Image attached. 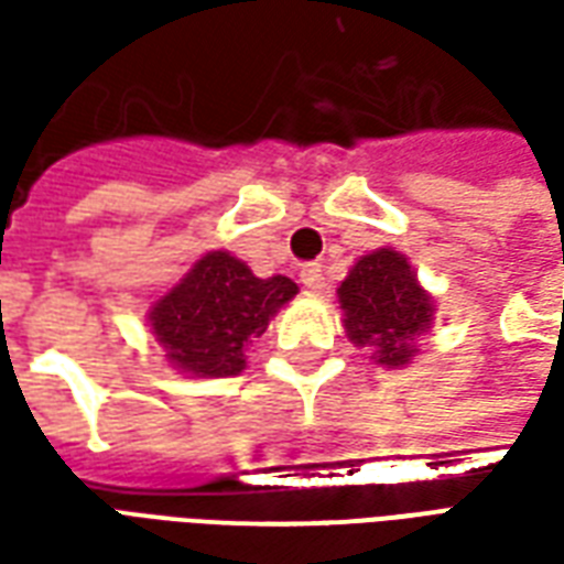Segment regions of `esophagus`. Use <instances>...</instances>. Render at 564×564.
Masks as SVG:
<instances>
[{
    "label": "esophagus",
    "instance_id": "34e87169",
    "mask_svg": "<svg viewBox=\"0 0 564 564\" xmlns=\"http://www.w3.org/2000/svg\"><path fill=\"white\" fill-rule=\"evenodd\" d=\"M299 281L305 283V290H311V293H323L326 290V278H323V269H319L317 262H307V265H302V271H299Z\"/></svg>",
    "mask_w": 564,
    "mask_h": 564
}]
</instances>
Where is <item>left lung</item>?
Returning a JSON list of instances; mask_svg holds the SVG:
<instances>
[{
    "label": "left lung",
    "instance_id": "8db88e82",
    "mask_svg": "<svg viewBox=\"0 0 564 564\" xmlns=\"http://www.w3.org/2000/svg\"><path fill=\"white\" fill-rule=\"evenodd\" d=\"M341 323L354 347H368L383 368H404L420 354V335L432 329L435 299L416 278L411 259L380 247L354 262L338 286Z\"/></svg>",
    "mask_w": 564,
    "mask_h": 564
}]
</instances>
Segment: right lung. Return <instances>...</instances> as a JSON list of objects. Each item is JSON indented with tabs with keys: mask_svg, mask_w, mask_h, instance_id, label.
Wrapping results in <instances>:
<instances>
[{
	"mask_svg": "<svg viewBox=\"0 0 564 564\" xmlns=\"http://www.w3.org/2000/svg\"><path fill=\"white\" fill-rule=\"evenodd\" d=\"M295 293L290 278H257L229 250H210L150 305V335L186 378H235L247 368V350Z\"/></svg>",
	"mask_w": 564,
	"mask_h": 564,
	"instance_id": "right-lung-1",
	"label": "right lung"
}]
</instances>
